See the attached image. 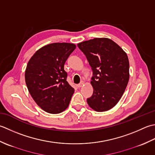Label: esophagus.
I'll use <instances>...</instances> for the list:
<instances>
[{"label": "esophagus", "instance_id": "1", "mask_svg": "<svg viewBox=\"0 0 155 155\" xmlns=\"http://www.w3.org/2000/svg\"><path fill=\"white\" fill-rule=\"evenodd\" d=\"M84 81H81L80 82V84H79L77 85V86H78V87H82V86H84Z\"/></svg>", "mask_w": 155, "mask_h": 155}]
</instances>
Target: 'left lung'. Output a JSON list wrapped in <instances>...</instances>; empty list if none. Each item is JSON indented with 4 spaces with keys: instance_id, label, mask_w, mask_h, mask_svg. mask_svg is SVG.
<instances>
[{
    "instance_id": "left-lung-1",
    "label": "left lung",
    "mask_w": 155,
    "mask_h": 155,
    "mask_svg": "<svg viewBox=\"0 0 155 155\" xmlns=\"http://www.w3.org/2000/svg\"><path fill=\"white\" fill-rule=\"evenodd\" d=\"M92 68L93 95L88 105L96 112H106L120 100L128 83L129 61L126 53L108 38H94L78 44Z\"/></svg>"
}]
</instances>
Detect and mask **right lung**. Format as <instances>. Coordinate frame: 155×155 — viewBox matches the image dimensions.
<instances>
[{
    "mask_svg": "<svg viewBox=\"0 0 155 155\" xmlns=\"http://www.w3.org/2000/svg\"><path fill=\"white\" fill-rule=\"evenodd\" d=\"M75 44L54 43L42 47L31 57L25 69L27 87L44 111L59 114L68 108L74 89L66 81L64 64Z\"/></svg>",
    "mask_w": 155,
    "mask_h": 155,
    "instance_id": "right-lung-1",
    "label": "right lung"
}]
</instances>
